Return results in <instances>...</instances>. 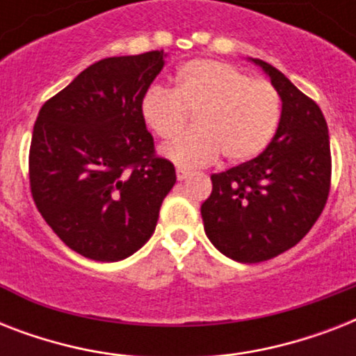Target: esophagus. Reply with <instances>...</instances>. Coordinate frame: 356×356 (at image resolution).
<instances>
[{"mask_svg": "<svg viewBox=\"0 0 356 356\" xmlns=\"http://www.w3.org/2000/svg\"><path fill=\"white\" fill-rule=\"evenodd\" d=\"M188 175H190V170H186V168H183V166L177 168V179H179V181H184V179L188 177Z\"/></svg>", "mask_w": 356, "mask_h": 356, "instance_id": "esophagus-1", "label": "esophagus"}]
</instances>
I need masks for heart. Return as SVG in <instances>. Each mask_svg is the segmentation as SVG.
<instances>
[{
  "mask_svg": "<svg viewBox=\"0 0 356 356\" xmlns=\"http://www.w3.org/2000/svg\"><path fill=\"white\" fill-rule=\"evenodd\" d=\"M281 94L270 81L251 79L243 70L214 58H194L175 74L173 88L153 85L140 99V118L159 138L195 131L162 147L179 166H203L223 156L229 164L253 161L281 122Z\"/></svg>",
  "mask_w": 356,
  "mask_h": 356,
  "instance_id": "obj_1",
  "label": "heart"
}]
</instances>
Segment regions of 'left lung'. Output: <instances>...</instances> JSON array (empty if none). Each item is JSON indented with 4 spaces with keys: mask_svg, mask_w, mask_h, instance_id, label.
<instances>
[{
    "mask_svg": "<svg viewBox=\"0 0 356 356\" xmlns=\"http://www.w3.org/2000/svg\"><path fill=\"white\" fill-rule=\"evenodd\" d=\"M282 99L270 145L253 161L212 173L201 205L205 233L229 259L257 264L284 253L321 216L331 190V142L325 116L282 72L254 58Z\"/></svg>",
    "mask_w": 356,
    "mask_h": 356,
    "instance_id": "1",
    "label": "left lung"
}]
</instances>
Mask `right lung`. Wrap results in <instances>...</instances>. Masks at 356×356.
<instances>
[{
    "label": "right lung",
    "instance_id": "right-lung-1",
    "mask_svg": "<svg viewBox=\"0 0 356 356\" xmlns=\"http://www.w3.org/2000/svg\"><path fill=\"white\" fill-rule=\"evenodd\" d=\"M164 53L108 57L42 105L29 147L36 209L70 249L97 262L138 251L155 231L175 168L155 151L140 99Z\"/></svg>",
    "mask_w": 356,
    "mask_h": 356
}]
</instances>
